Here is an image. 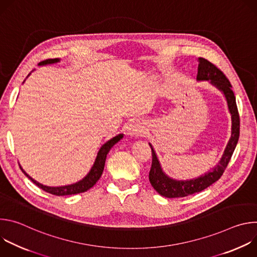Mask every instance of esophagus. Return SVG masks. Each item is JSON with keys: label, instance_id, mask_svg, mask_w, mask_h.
<instances>
[{"label": "esophagus", "instance_id": "obj_1", "mask_svg": "<svg viewBox=\"0 0 257 257\" xmlns=\"http://www.w3.org/2000/svg\"><path fill=\"white\" fill-rule=\"evenodd\" d=\"M145 133V129L142 126L141 123L137 122V121H133L131 122V124L128 127V134L130 136H142Z\"/></svg>", "mask_w": 257, "mask_h": 257}]
</instances>
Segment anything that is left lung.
<instances>
[{"label":"left lung","instance_id":"left-lung-1","mask_svg":"<svg viewBox=\"0 0 257 257\" xmlns=\"http://www.w3.org/2000/svg\"><path fill=\"white\" fill-rule=\"evenodd\" d=\"M196 80L208 81L211 85L216 87L224 94L232 120L231 137L218 163L204 175L190 180H176L169 177L163 171L153 145L150 143L153 151V164L150 172V182L159 194L167 198L185 197L200 192L213 184L223 175L238 143L240 133V119L236 104V98L230 81L221 70L203 58H198V72Z\"/></svg>","mask_w":257,"mask_h":257}]
</instances>
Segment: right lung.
Instances as JSON below:
<instances>
[{
	"instance_id": "1",
	"label": "right lung",
	"mask_w": 257,
	"mask_h": 257,
	"mask_svg": "<svg viewBox=\"0 0 257 257\" xmlns=\"http://www.w3.org/2000/svg\"><path fill=\"white\" fill-rule=\"evenodd\" d=\"M60 59H49L46 61H43L39 64V66H44V65H49V64H56L58 62H60ZM30 75V73L28 74V76ZM27 76V77H28ZM26 77V78H27ZM25 81V80H24ZM124 137V134H118L117 136L111 138L109 140H107L104 144L101 145V148L99 149L97 156L95 158V161L90 169V171L88 172V174L81 179L80 181L74 183V184H70V185H65V186H59V187H51V186H46L41 184L40 182L35 181L34 179H32L20 166V169L22 170L23 174L30 179V181H32L36 186H39L41 189H43L44 191L51 193L53 195H57V196H64V195H72V194H78V193H82L87 191L88 189H90L95 183L98 181V179L100 178L103 168H104V163H105V159L106 156L108 154V152L111 151V149L113 146L119 142L122 138Z\"/></svg>"
}]
</instances>
